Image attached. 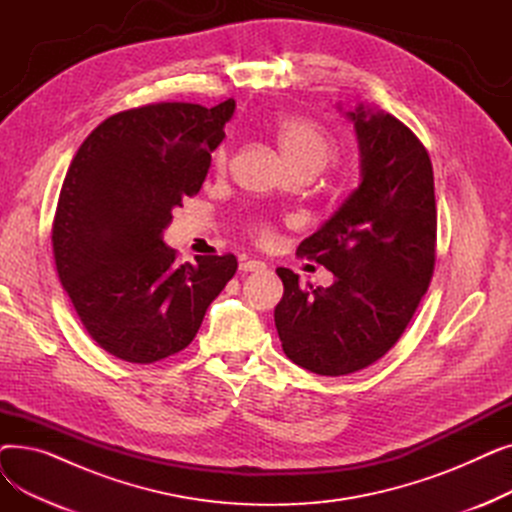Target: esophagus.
<instances>
[{
    "instance_id": "34e87169",
    "label": "esophagus",
    "mask_w": 512,
    "mask_h": 512,
    "mask_svg": "<svg viewBox=\"0 0 512 512\" xmlns=\"http://www.w3.org/2000/svg\"><path fill=\"white\" fill-rule=\"evenodd\" d=\"M240 272H265L267 265L263 261H257V259H242L240 261Z\"/></svg>"
}]
</instances>
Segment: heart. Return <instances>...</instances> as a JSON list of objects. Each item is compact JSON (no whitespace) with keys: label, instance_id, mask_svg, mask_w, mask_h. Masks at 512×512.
<instances>
[{"label":"heart","instance_id":"b5f03b06","mask_svg":"<svg viewBox=\"0 0 512 512\" xmlns=\"http://www.w3.org/2000/svg\"><path fill=\"white\" fill-rule=\"evenodd\" d=\"M276 141L294 170H313L317 172L326 166L336 153V141L332 134L319 126L317 122L303 116H282L276 120ZM228 145L218 147L213 153V166L218 172L228 168ZM253 234L261 245H272L276 240L274 228L265 222L253 224Z\"/></svg>","mask_w":512,"mask_h":512}]
</instances>
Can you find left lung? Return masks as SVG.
I'll use <instances>...</instances> for the list:
<instances>
[{
  "instance_id": "8db88e82",
  "label": "left lung",
  "mask_w": 512,
  "mask_h": 512,
  "mask_svg": "<svg viewBox=\"0 0 512 512\" xmlns=\"http://www.w3.org/2000/svg\"><path fill=\"white\" fill-rule=\"evenodd\" d=\"M361 184L297 255L334 274L328 288L284 284L274 319L286 357L317 375H348L382 359L432 282L438 211L427 149L390 114L359 105Z\"/></svg>"
}]
</instances>
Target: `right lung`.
I'll return each mask as SVG.
<instances>
[{"mask_svg": "<svg viewBox=\"0 0 512 512\" xmlns=\"http://www.w3.org/2000/svg\"><path fill=\"white\" fill-rule=\"evenodd\" d=\"M234 107L174 101L114 114L66 172L51 230L58 276L89 336L122 361L180 353L236 274L230 253L176 265L161 238L172 209L201 191Z\"/></svg>", "mask_w": 512, "mask_h": 512, "instance_id": "right-lung-1", "label": "right lung"}]
</instances>
